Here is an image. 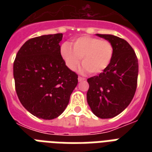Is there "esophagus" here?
I'll return each mask as SVG.
<instances>
[{
  "instance_id": "1",
  "label": "esophagus",
  "mask_w": 152,
  "mask_h": 152,
  "mask_svg": "<svg viewBox=\"0 0 152 152\" xmlns=\"http://www.w3.org/2000/svg\"><path fill=\"white\" fill-rule=\"evenodd\" d=\"M84 80H85V78H83V77H82V76H79L78 77L79 82H82V81H83Z\"/></svg>"
}]
</instances>
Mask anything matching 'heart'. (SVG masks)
<instances>
[{
  "label": "heart",
  "mask_w": 152,
  "mask_h": 152,
  "mask_svg": "<svg viewBox=\"0 0 152 152\" xmlns=\"http://www.w3.org/2000/svg\"><path fill=\"white\" fill-rule=\"evenodd\" d=\"M72 46L67 42L61 46L60 53L66 66L75 71L80 63L91 74H99L108 68L113 56V46L110 41L91 36L75 39Z\"/></svg>",
  "instance_id": "heart-1"
}]
</instances>
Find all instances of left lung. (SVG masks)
<instances>
[{
  "instance_id": "8db88e82",
  "label": "left lung",
  "mask_w": 152,
  "mask_h": 152,
  "mask_svg": "<svg viewBox=\"0 0 152 152\" xmlns=\"http://www.w3.org/2000/svg\"><path fill=\"white\" fill-rule=\"evenodd\" d=\"M110 41L113 56L108 68L88 79L87 100L95 115L106 119L121 113L134 97L138 77V59L125 39L112 34H97Z\"/></svg>"
}]
</instances>
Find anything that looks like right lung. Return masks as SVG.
Returning <instances> with one entry per match:
<instances>
[{"mask_svg": "<svg viewBox=\"0 0 152 152\" xmlns=\"http://www.w3.org/2000/svg\"><path fill=\"white\" fill-rule=\"evenodd\" d=\"M61 33L27 40L13 64L16 94L34 116L51 120L61 114L78 83V75L65 65L60 53Z\"/></svg>", "mask_w": 152, "mask_h": 152, "instance_id": "obj_1", "label": "right lung"}]
</instances>
